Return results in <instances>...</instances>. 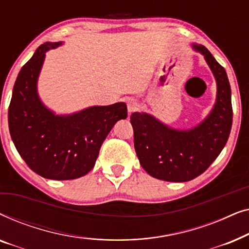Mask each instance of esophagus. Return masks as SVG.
<instances>
[{"label":"esophagus","instance_id":"34e87169","mask_svg":"<svg viewBox=\"0 0 249 249\" xmlns=\"http://www.w3.org/2000/svg\"><path fill=\"white\" fill-rule=\"evenodd\" d=\"M138 102L137 101H135V100H130L128 102V104H127V107H128V113L129 114H131L132 112H135V111H137L138 110Z\"/></svg>","mask_w":249,"mask_h":249}]
</instances>
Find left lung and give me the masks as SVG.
I'll return each instance as SVG.
<instances>
[{
	"mask_svg": "<svg viewBox=\"0 0 249 249\" xmlns=\"http://www.w3.org/2000/svg\"><path fill=\"white\" fill-rule=\"evenodd\" d=\"M192 47L204 56L216 81V100L210 114L185 130L169 127L145 112H134L130 117L139 163L149 176L164 181L185 182L202 175L226 146L232 125L226 70L205 46L192 44Z\"/></svg>",
	"mask_w": 249,
	"mask_h": 249,
	"instance_id": "1",
	"label": "left lung"
}]
</instances>
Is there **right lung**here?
<instances>
[{
    "label": "right lung",
    "instance_id": "1",
    "mask_svg": "<svg viewBox=\"0 0 249 249\" xmlns=\"http://www.w3.org/2000/svg\"><path fill=\"white\" fill-rule=\"evenodd\" d=\"M62 42L44 43L21 68L9 107V129L17 151L27 165L52 180H71L94 168L108 132L127 118L124 102L55 114L39 98L37 81L47 51Z\"/></svg>",
    "mask_w": 249,
    "mask_h": 249
}]
</instances>
